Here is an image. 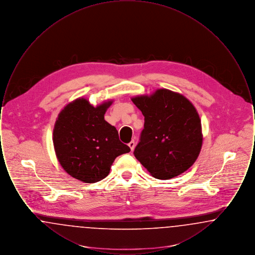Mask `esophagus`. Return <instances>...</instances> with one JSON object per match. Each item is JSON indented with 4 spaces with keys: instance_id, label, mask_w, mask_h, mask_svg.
Masks as SVG:
<instances>
[{
    "instance_id": "obj_1",
    "label": "esophagus",
    "mask_w": 255,
    "mask_h": 255,
    "mask_svg": "<svg viewBox=\"0 0 255 255\" xmlns=\"http://www.w3.org/2000/svg\"><path fill=\"white\" fill-rule=\"evenodd\" d=\"M128 145L130 147V149L133 151V148H134V146H135V142H134V140H132Z\"/></svg>"
}]
</instances>
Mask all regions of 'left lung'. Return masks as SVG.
Returning a JSON list of instances; mask_svg holds the SVG:
<instances>
[{
	"instance_id": "1",
	"label": "left lung",
	"mask_w": 255,
	"mask_h": 255,
	"mask_svg": "<svg viewBox=\"0 0 255 255\" xmlns=\"http://www.w3.org/2000/svg\"><path fill=\"white\" fill-rule=\"evenodd\" d=\"M131 100L144 116V129L133 151L136 159L158 180L189 169L203 145L201 119L192 102L168 89Z\"/></svg>"
}]
</instances>
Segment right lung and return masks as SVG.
<instances>
[{
    "label": "right lung",
    "instance_id": "obj_1",
    "mask_svg": "<svg viewBox=\"0 0 255 255\" xmlns=\"http://www.w3.org/2000/svg\"><path fill=\"white\" fill-rule=\"evenodd\" d=\"M113 102L105 100L95 107L85 97H78L58 114L52 133L55 155L62 168L80 182L101 181L116 158L130 152L116 127L104 120Z\"/></svg>",
    "mask_w": 255,
    "mask_h": 255
}]
</instances>
